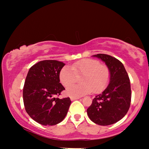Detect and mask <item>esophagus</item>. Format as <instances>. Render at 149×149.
I'll return each mask as SVG.
<instances>
[{"instance_id": "1", "label": "esophagus", "mask_w": 149, "mask_h": 149, "mask_svg": "<svg viewBox=\"0 0 149 149\" xmlns=\"http://www.w3.org/2000/svg\"><path fill=\"white\" fill-rule=\"evenodd\" d=\"M80 99L79 97H71V98H70V99H71V100H77V99Z\"/></svg>"}]
</instances>
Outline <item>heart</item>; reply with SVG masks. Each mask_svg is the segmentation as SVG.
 Masks as SVG:
<instances>
[{
  "mask_svg": "<svg viewBox=\"0 0 149 149\" xmlns=\"http://www.w3.org/2000/svg\"><path fill=\"white\" fill-rule=\"evenodd\" d=\"M76 75H82L81 84L72 85L66 89V94L71 97H79L91 92L99 93L108 84L110 77L109 68L97 60L86 58L72 65L64 66L59 74L60 83L68 87L75 81Z\"/></svg>",
  "mask_w": 149,
  "mask_h": 149,
  "instance_id": "heart-1",
  "label": "heart"
}]
</instances>
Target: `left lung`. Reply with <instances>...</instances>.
<instances>
[{
    "instance_id": "obj_1",
    "label": "left lung",
    "mask_w": 149,
    "mask_h": 149,
    "mask_svg": "<svg viewBox=\"0 0 149 149\" xmlns=\"http://www.w3.org/2000/svg\"><path fill=\"white\" fill-rule=\"evenodd\" d=\"M93 56L105 62L110 77L107 87L96 96L87 108V115L98 125H111L122 119L130 108L132 98L130 78L122 63L116 58L105 54Z\"/></svg>"
}]
</instances>
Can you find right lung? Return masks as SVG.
<instances>
[{
    "label": "right lung",
    "instance_id": "add662e5",
    "mask_svg": "<svg viewBox=\"0 0 149 149\" xmlns=\"http://www.w3.org/2000/svg\"><path fill=\"white\" fill-rule=\"evenodd\" d=\"M65 64L54 60L40 61L27 73L23 89L25 109L35 122L44 125L61 122L66 116L71 100L57 97L65 88L59 74Z\"/></svg>",
    "mask_w": 149,
    "mask_h": 149
}]
</instances>
